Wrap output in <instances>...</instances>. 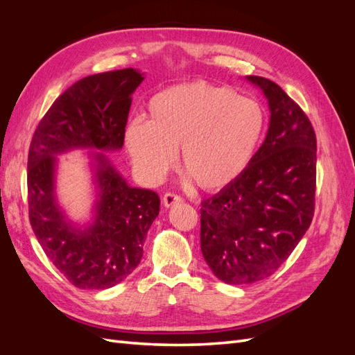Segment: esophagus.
<instances>
[{
    "label": "esophagus",
    "mask_w": 355,
    "mask_h": 355,
    "mask_svg": "<svg viewBox=\"0 0 355 355\" xmlns=\"http://www.w3.org/2000/svg\"><path fill=\"white\" fill-rule=\"evenodd\" d=\"M184 202V200H182L180 196L175 194V192H166V194L163 196V204L166 207H173V206H178V204Z\"/></svg>",
    "instance_id": "34e87169"
}]
</instances>
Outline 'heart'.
<instances>
[{
    "mask_svg": "<svg viewBox=\"0 0 355 355\" xmlns=\"http://www.w3.org/2000/svg\"><path fill=\"white\" fill-rule=\"evenodd\" d=\"M265 111L227 85L192 81L157 93L146 123L125 130V148L146 180L158 182L176 163L204 191L218 192L239 180L259 151Z\"/></svg>",
    "mask_w": 355,
    "mask_h": 355,
    "instance_id": "heart-1",
    "label": "heart"
}]
</instances>
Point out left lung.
<instances>
[{
  "mask_svg": "<svg viewBox=\"0 0 355 355\" xmlns=\"http://www.w3.org/2000/svg\"><path fill=\"white\" fill-rule=\"evenodd\" d=\"M271 110L250 167L201 202V252L228 284L272 275L308 231L315 209L317 139L302 108L274 81L250 75Z\"/></svg>",
  "mask_w": 355,
  "mask_h": 355,
  "instance_id": "8db88e82",
  "label": "left lung"
}]
</instances>
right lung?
<instances>
[{
	"mask_svg": "<svg viewBox=\"0 0 355 355\" xmlns=\"http://www.w3.org/2000/svg\"><path fill=\"white\" fill-rule=\"evenodd\" d=\"M144 81L132 68L89 75L63 92L41 118L28 154L29 222L46 256L78 288H110L142 259L146 232L159 211V197L130 188L98 154V214L89 230L68 227L53 196L56 154L78 146L120 149L130 94Z\"/></svg>",
	"mask_w": 355,
	"mask_h": 355,
	"instance_id": "1",
	"label": "right lung"
}]
</instances>
